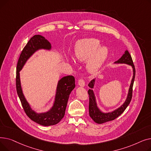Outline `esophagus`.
I'll return each mask as SVG.
<instances>
[{
    "mask_svg": "<svg viewBox=\"0 0 151 151\" xmlns=\"http://www.w3.org/2000/svg\"><path fill=\"white\" fill-rule=\"evenodd\" d=\"M78 85L81 86V87H84L85 86V83H84V81L83 80H82V79H80V80H79L78 81Z\"/></svg>",
    "mask_w": 151,
    "mask_h": 151,
    "instance_id": "1",
    "label": "esophagus"
}]
</instances>
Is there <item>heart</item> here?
I'll return each mask as SVG.
<instances>
[{
  "label": "heart",
  "instance_id": "heart-1",
  "mask_svg": "<svg viewBox=\"0 0 151 151\" xmlns=\"http://www.w3.org/2000/svg\"><path fill=\"white\" fill-rule=\"evenodd\" d=\"M100 45L99 40L96 38L81 39L75 43V57L81 62L89 59L86 63V70L90 74L96 73L109 56L108 47Z\"/></svg>",
  "mask_w": 151,
  "mask_h": 151
}]
</instances>
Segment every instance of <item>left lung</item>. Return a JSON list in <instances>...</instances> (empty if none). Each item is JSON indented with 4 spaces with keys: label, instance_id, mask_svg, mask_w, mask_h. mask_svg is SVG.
Here are the masks:
<instances>
[{
    "label": "left lung",
    "instance_id": "8db88e82",
    "mask_svg": "<svg viewBox=\"0 0 151 151\" xmlns=\"http://www.w3.org/2000/svg\"><path fill=\"white\" fill-rule=\"evenodd\" d=\"M114 64H126L130 65L132 68L133 76L129 86L127 96L126 99L124 102V104L121 105V106L111 112L105 113L102 111L97 105L96 94H95V92L93 90V89H94L95 84H96V78L92 80L88 84V86L90 88L88 91V93L89 96V111L90 117L97 124H101L114 120L115 119L119 116L124 111L127 107L130 104V101L132 100L133 85L134 80V77H135V68H134L132 57L129 51L127 50H125L124 53L122 54V57L116 61L114 63Z\"/></svg>",
    "mask_w": 151,
    "mask_h": 151
}]
</instances>
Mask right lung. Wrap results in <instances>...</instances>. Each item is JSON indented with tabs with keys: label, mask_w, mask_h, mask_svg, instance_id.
Returning a JSON list of instances; mask_svg holds the SVG:
<instances>
[{
	"label": "right lung",
	"mask_w": 151,
	"mask_h": 151,
	"mask_svg": "<svg viewBox=\"0 0 151 151\" xmlns=\"http://www.w3.org/2000/svg\"><path fill=\"white\" fill-rule=\"evenodd\" d=\"M51 49L50 42L45 37L40 35L33 36L22 51L17 67V91L24 110L32 121L43 126L57 124L64 116L69 96L75 88V78L69 75L59 80L52 106L46 111L37 113L32 108L23 93L19 72L27 61L36 52L42 50L50 51Z\"/></svg>",
	"instance_id": "right-lung-1"
}]
</instances>
